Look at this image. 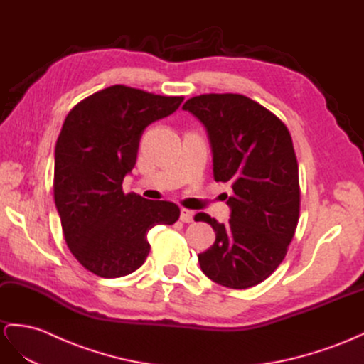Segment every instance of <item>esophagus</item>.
Returning <instances> with one entry per match:
<instances>
[{"label":"esophagus","mask_w":364,"mask_h":364,"mask_svg":"<svg viewBox=\"0 0 364 364\" xmlns=\"http://www.w3.org/2000/svg\"><path fill=\"white\" fill-rule=\"evenodd\" d=\"M180 220L184 222V224H189V222H192V220H193V212H192V210L181 208V212H180Z\"/></svg>","instance_id":"34e87169"}]
</instances>
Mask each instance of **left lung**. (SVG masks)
Here are the masks:
<instances>
[{
  "instance_id": "8db88e82",
  "label": "left lung",
  "mask_w": 364,
  "mask_h": 364,
  "mask_svg": "<svg viewBox=\"0 0 364 364\" xmlns=\"http://www.w3.org/2000/svg\"><path fill=\"white\" fill-rule=\"evenodd\" d=\"M205 127L213 177L230 183L227 224L207 213L216 240L198 255L201 271L230 289L262 283L283 262L299 218L298 161L287 127L259 102L237 93H208L187 100Z\"/></svg>"
}]
</instances>
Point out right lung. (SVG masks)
<instances>
[{
	"mask_svg": "<svg viewBox=\"0 0 364 364\" xmlns=\"http://www.w3.org/2000/svg\"><path fill=\"white\" fill-rule=\"evenodd\" d=\"M183 100L116 85L66 116L54 152V201L69 250L98 277L134 272L149 254L148 231L180 218L173 203L125 195L122 181L136 165L145 128Z\"/></svg>",
	"mask_w": 364,
	"mask_h": 364,
	"instance_id": "add662e5",
	"label": "right lung"
}]
</instances>
